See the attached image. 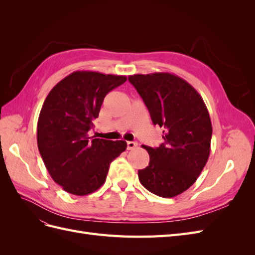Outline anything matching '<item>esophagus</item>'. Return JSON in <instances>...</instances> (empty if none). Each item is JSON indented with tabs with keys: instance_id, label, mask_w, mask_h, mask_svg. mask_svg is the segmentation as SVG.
Listing matches in <instances>:
<instances>
[{
	"instance_id": "34e87169",
	"label": "esophagus",
	"mask_w": 255,
	"mask_h": 255,
	"mask_svg": "<svg viewBox=\"0 0 255 255\" xmlns=\"http://www.w3.org/2000/svg\"><path fill=\"white\" fill-rule=\"evenodd\" d=\"M138 145V143L136 141H128L127 142V148L128 150H133L134 148H136V146Z\"/></svg>"
}]
</instances>
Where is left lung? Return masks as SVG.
Segmentation results:
<instances>
[{"instance_id": "left-lung-1", "label": "left lung", "mask_w": 255, "mask_h": 255, "mask_svg": "<svg viewBox=\"0 0 255 255\" xmlns=\"http://www.w3.org/2000/svg\"><path fill=\"white\" fill-rule=\"evenodd\" d=\"M128 81L148 107L153 125L164 128V143L142 145L150 161L138 170V177L152 194L175 197L197 181L207 163L213 133L210 114L198 91L174 74H134Z\"/></svg>"}]
</instances>
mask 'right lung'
<instances>
[{
    "label": "right lung",
    "mask_w": 255,
    "mask_h": 255,
    "mask_svg": "<svg viewBox=\"0 0 255 255\" xmlns=\"http://www.w3.org/2000/svg\"><path fill=\"white\" fill-rule=\"evenodd\" d=\"M125 75L75 71L45 98L37 125V143L54 182L69 194L86 196L106 180L110 165L127 149L123 140L89 137L105 96Z\"/></svg>",
    "instance_id": "add662e5"
}]
</instances>
